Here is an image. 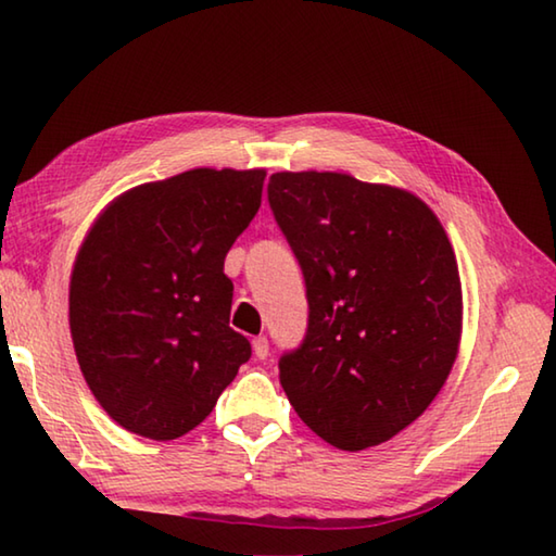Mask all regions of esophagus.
Masks as SVG:
<instances>
[{"instance_id":"obj_1","label":"esophagus","mask_w":556,"mask_h":556,"mask_svg":"<svg viewBox=\"0 0 556 556\" xmlns=\"http://www.w3.org/2000/svg\"><path fill=\"white\" fill-rule=\"evenodd\" d=\"M252 352H255L257 359H265L269 355V342H267L265 336L252 340Z\"/></svg>"}]
</instances>
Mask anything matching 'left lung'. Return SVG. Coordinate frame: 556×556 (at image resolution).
<instances>
[{
  "label": "left lung",
  "mask_w": 556,
  "mask_h": 556,
  "mask_svg": "<svg viewBox=\"0 0 556 556\" xmlns=\"http://www.w3.org/2000/svg\"><path fill=\"white\" fill-rule=\"evenodd\" d=\"M267 191L308 296L281 387L328 445H381L426 413L457 359L462 281L445 228L408 189L345 173H275Z\"/></svg>",
  "instance_id": "obj_1"
}]
</instances>
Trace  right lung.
Segmentation results:
<instances>
[{
	"label": "right lung",
	"instance_id": "right-lung-1",
	"mask_svg": "<svg viewBox=\"0 0 556 556\" xmlns=\"http://www.w3.org/2000/svg\"><path fill=\"white\" fill-rule=\"evenodd\" d=\"M265 169L194 167L109 201L70 275V336L89 391L140 438L194 430L250 342L228 326L224 260L255 218Z\"/></svg>",
	"mask_w": 556,
	"mask_h": 556
}]
</instances>
